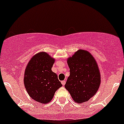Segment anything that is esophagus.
Returning <instances> with one entry per match:
<instances>
[{
	"instance_id": "34e87169",
	"label": "esophagus",
	"mask_w": 124,
	"mask_h": 124,
	"mask_svg": "<svg viewBox=\"0 0 124 124\" xmlns=\"http://www.w3.org/2000/svg\"><path fill=\"white\" fill-rule=\"evenodd\" d=\"M61 83H62V85L63 86H64L65 85V83H66V82L65 80H63V81H62V82H61Z\"/></svg>"
}]
</instances>
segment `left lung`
<instances>
[{
  "label": "left lung",
  "mask_w": 124,
  "mask_h": 124,
  "mask_svg": "<svg viewBox=\"0 0 124 124\" xmlns=\"http://www.w3.org/2000/svg\"><path fill=\"white\" fill-rule=\"evenodd\" d=\"M70 74L65 87L74 101L81 104L95 95L101 83L97 62L88 51L80 49L67 59Z\"/></svg>",
  "instance_id": "8db88e82"
}]
</instances>
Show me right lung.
I'll use <instances>...</instances> for the list:
<instances>
[{
	"instance_id": "right-lung-1",
	"label": "right lung",
	"mask_w": 124,
	"mask_h": 124,
	"mask_svg": "<svg viewBox=\"0 0 124 124\" xmlns=\"http://www.w3.org/2000/svg\"><path fill=\"white\" fill-rule=\"evenodd\" d=\"M55 59L45 52L32 56L24 75V85L29 95L42 104L50 102L54 93L62 86L56 73L52 71Z\"/></svg>"
}]
</instances>
